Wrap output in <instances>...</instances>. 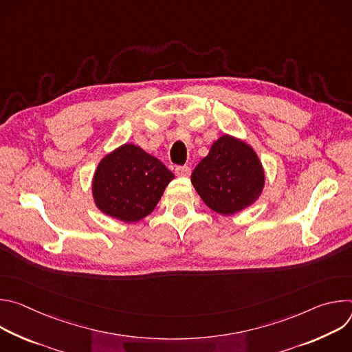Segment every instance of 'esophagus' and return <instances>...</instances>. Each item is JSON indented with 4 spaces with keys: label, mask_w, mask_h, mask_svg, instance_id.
Here are the masks:
<instances>
[{
    "label": "esophagus",
    "mask_w": 352,
    "mask_h": 352,
    "mask_svg": "<svg viewBox=\"0 0 352 352\" xmlns=\"http://www.w3.org/2000/svg\"><path fill=\"white\" fill-rule=\"evenodd\" d=\"M175 174L181 178H188L190 175V168L188 166H177L175 167Z\"/></svg>",
    "instance_id": "obj_1"
}]
</instances>
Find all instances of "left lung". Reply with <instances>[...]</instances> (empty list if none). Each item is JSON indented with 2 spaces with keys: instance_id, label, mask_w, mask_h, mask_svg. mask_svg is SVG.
<instances>
[{
  "instance_id": "obj_1",
  "label": "left lung",
  "mask_w": 352,
  "mask_h": 352,
  "mask_svg": "<svg viewBox=\"0 0 352 352\" xmlns=\"http://www.w3.org/2000/svg\"><path fill=\"white\" fill-rule=\"evenodd\" d=\"M190 181L206 206L231 216L256 202L265 186V170L248 143L223 135L195 167Z\"/></svg>"
}]
</instances>
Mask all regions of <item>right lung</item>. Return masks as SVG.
Instances as JSON below:
<instances>
[{
	"label": "right lung",
	"mask_w": 352,
	"mask_h": 352,
	"mask_svg": "<svg viewBox=\"0 0 352 352\" xmlns=\"http://www.w3.org/2000/svg\"><path fill=\"white\" fill-rule=\"evenodd\" d=\"M174 174L139 146L125 143L98 163L91 190L104 214L135 223L152 213Z\"/></svg>",
	"instance_id": "right-lung-1"
}]
</instances>
